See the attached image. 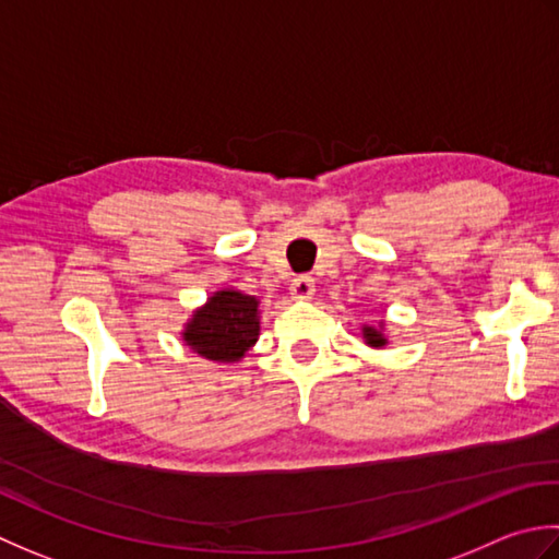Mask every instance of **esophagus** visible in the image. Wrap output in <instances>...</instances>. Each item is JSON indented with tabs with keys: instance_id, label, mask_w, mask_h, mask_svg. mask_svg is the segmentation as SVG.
Instances as JSON below:
<instances>
[{
	"instance_id": "34e87169",
	"label": "esophagus",
	"mask_w": 559,
	"mask_h": 559,
	"mask_svg": "<svg viewBox=\"0 0 559 559\" xmlns=\"http://www.w3.org/2000/svg\"><path fill=\"white\" fill-rule=\"evenodd\" d=\"M292 296L294 299H299V301H306V299H311L313 296V292H316V282L311 280V277H296L294 282H292Z\"/></svg>"
}]
</instances>
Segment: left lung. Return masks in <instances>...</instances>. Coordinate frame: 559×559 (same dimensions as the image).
Masks as SVG:
<instances>
[{
    "label": "left lung",
    "mask_w": 559,
    "mask_h": 559,
    "mask_svg": "<svg viewBox=\"0 0 559 559\" xmlns=\"http://www.w3.org/2000/svg\"><path fill=\"white\" fill-rule=\"evenodd\" d=\"M361 335H364V343H367L369 347L381 349V347L389 345V337H385V333H383V323H381L379 328L364 325V328H361Z\"/></svg>",
    "instance_id": "left-lung-1"
}]
</instances>
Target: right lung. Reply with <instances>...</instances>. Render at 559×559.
Returning a JSON list of instances; mask_svg holds the SVG:
<instances>
[{"label": "right lung", "mask_w": 559, "mask_h": 559, "mask_svg": "<svg viewBox=\"0 0 559 559\" xmlns=\"http://www.w3.org/2000/svg\"><path fill=\"white\" fill-rule=\"evenodd\" d=\"M258 299L238 289L214 292L207 304L192 311L186 323V345L210 361H241L258 343L260 316Z\"/></svg>", "instance_id": "add662e5"}]
</instances>
